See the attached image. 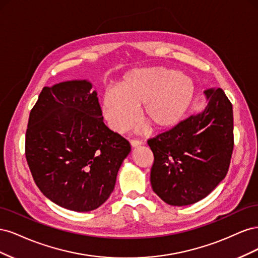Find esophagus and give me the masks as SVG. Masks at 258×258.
Listing matches in <instances>:
<instances>
[{
	"instance_id": "esophagus-1",
	"label": "esophagus",
	"mask_w": 258,
	"mask_h": 258,
	"mask_svg": "<svg viewBox=\"0 0 258 258\" xmlns=\"http://www.w3.org/2000/svg\"><path fill=\"white\" fill-rule=\"evenodd\" d=\"M130 144L134 146V147H137V146H140V145H142L143 144V142L141 141V140H138V139H132L131 141H130Z\"/></svg>"
}]
</instances>
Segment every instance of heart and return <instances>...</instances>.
I'll use <instances>...</instances> for the list:
<instances>
[{"instance_id": "heart-1", "label": "heart", "mask_w": 258, "mask_h": 258, "mask_svg": "<svg viewBox=\"0 0 258 258\" xmlns=\"http://www.w3.org/2000/svg\"><path fill=\"white\" fill-rule=\"evenodd\" d=\"M195 96L190 76L166 68L132 70L122 76L117 90L104 93L103 119L114 132L123 134L137 122L138 107L156 129H168L183 118Z\"/></svg>"}]
</instances>
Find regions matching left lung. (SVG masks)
Listing matches in <instances>:
<instances>
[{"label":"left lung","instance_id":"1","mask_svg":"<svg viewBox=\"0 0 258 258\" xmlns=\"http://www.w3.org/2000/svg\"><path fill=\"white\" fill-rule=\"evenodd\" d=\"M201 113L148 139L154 154L153 190L171 206L204 199L228 172L233 151L232 104L222 88L205 90Z\"/></svg>","mask_w":258,"mask_h":258}]
</instances>
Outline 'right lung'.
Segmentation results:
<instances>
[{
	"mask_svg": "<svg viewBox=\"0 0 258 258\" xmlns=\"http://www.w3.org/2000/svg\"><path fill=\"white\" fill-rule=\"evenodd\" d=\"M87 81L44 87L30 112L26 158L35 184L54 204L88 212L110 197L128 140L103 122Z\"/></svg>",
	"mask_w": 258,
	"mask_h": 258,
	"instance_id": "obj_1",
	"label": "right lung"
}]
</instances>
